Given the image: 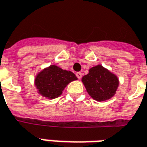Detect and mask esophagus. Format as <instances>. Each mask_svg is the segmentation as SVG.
<instances>
[{"label":"esophagus","mask_w":147,"mask_h":147,"mask_svg":"<svg viewBox=\"0 0 147 147\" xmlns=\"http://www.w3.org/2000/svg\"><path fill=\"white\" fill-rule=\"evenodd\" d=\"M76 77L78 79L81 78V76H82V73L81 72H76Z\"/></svg>","instance_id":"1"}]
</instances>
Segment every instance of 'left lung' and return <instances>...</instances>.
Here are the masks:
<instances>
[{
	"label": "left lung",
	"instance_id": "8db88e82",
	"mask_svg": "<svg viewBox=\"0 0 147 147\" xmlns=\"http://www.w3.org/2000/svg\"><path fill=\"white\" fill-rule=\"evenodd\" d=\"M82 82L88 94L98 102L112 98L119 85L117 76L101 65L89 69V74L83 76Z\"/></svg>",
	"mask_w": 147,
	"mask_h": 147
}]
</instances>
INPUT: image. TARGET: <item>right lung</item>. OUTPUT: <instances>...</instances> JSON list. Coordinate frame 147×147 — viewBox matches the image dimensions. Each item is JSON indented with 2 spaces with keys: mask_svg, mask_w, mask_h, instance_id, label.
<instances>
[{
  "mask_svg": "<svg viewBox=\"0 0 147 147\" xmlns=\"http://www.w3.org/2000/svg\"><path fill=\"white\" fill-rule=\"evenodd\" d=\"M76 80L77 78L73 72L51 65L38 73L35 79V84L39 94L49 99H53L59 97L65 87Z\"/></svg>",
  "mask_w": 147,
  "mask_h": 147,
  "instance_id": "right-lung-1",
  "label": "right lung"
}]
</instances>
